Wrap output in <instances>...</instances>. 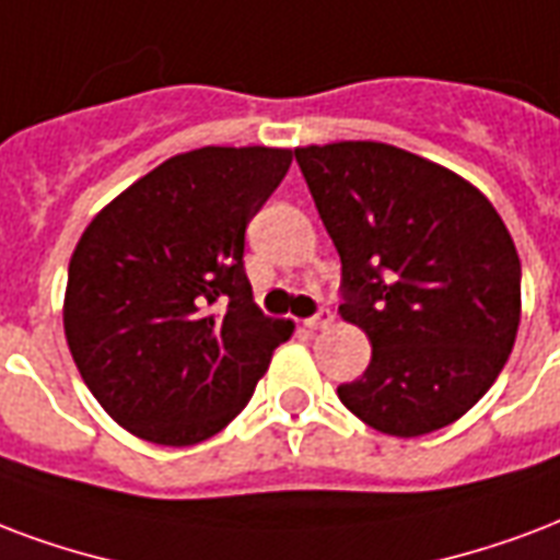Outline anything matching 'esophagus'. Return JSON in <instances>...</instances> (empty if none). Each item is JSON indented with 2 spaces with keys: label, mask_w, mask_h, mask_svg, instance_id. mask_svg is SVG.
Instances as JSON below:
<instances>
[{
  "label": "esophagus",
  "mask_w": 560,
  "mask_h": 560,
  "mask_svg": "<svg viewBox=\"0 0 560 560\" xmlns=\"http://www.w3.org/2000/svg\"><path fill=\"white\" fill-rule=\"evenodd\" d=\"M328 323H331V311H328V308H319L314 317L305 319V326H308L311 331H314V328H326Z\"/></svg>",
  "instance_id": "obj_1"
}]
</instances>
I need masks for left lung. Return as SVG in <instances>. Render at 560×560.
Returning <instances> with one entry per match:
<instances>
[{
	"instance_id": "left-lung-1",
	"label": "left lung",
	"mask_w": 560,
	"mask_h": 560,
	"mask_svg": "<svg viewBox=\"0 0 560 560\" xmlns=\"http://www.w3.org/2000/svg\"><path fill=\"white\" fill-rule=\"evenodd\" d=\"M340 255V317L373 343L340 402L375 432L420 438L479 402L520 326V258L497 208L452 170L343 140L293 149Z\"/></svg>"
}]
</instances>
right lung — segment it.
<instances>
[{
    "label": "right lung",
    "instance_id": "add662e5",
    "mask_svg": "<svg viewBox=\"0 0 560 560\" xmlns=\"http://www.w3.org/2000/svg\"><path fill=\"white\" fill-rule=\"evenodd\" d=\"M293 152L202 147L122 190L70 258L63 331L96 402L143 441L194 446L246 408L290 319L264 317L246 225Z\"/></svg>",
    "mask_w": 560,
    "mask_h": 560
}]
</instances>
